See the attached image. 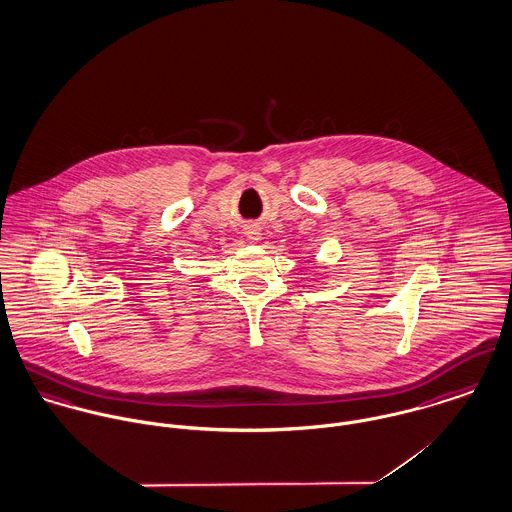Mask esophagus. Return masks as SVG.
<instances>
[{"instance_id":"esophagus-1","label":"esophagus","mask_w":512,"mask_h":512,"mask_svg":"<svg viewBox=\"0 0 512 512\" xmlns=\"http://www.w3.org/2000/svg\"><path fill=\"white\" fill-rule=\"evenodd\" d=\"M259 237H261V231H259V229L253 228V226L247 228V239H251V241L255 243V241H259Z\"/></svg>"}]
</instances>
